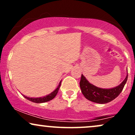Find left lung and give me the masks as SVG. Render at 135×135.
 Segmentation results:
<instances>
[{"label":"left lung","mask_w":135,"mask_h":135,"mask_svg":"<svg viewBox=\"0 0 135 135\" xmlns=\"http://www.w3.org/2000/svg\"><path fill=\"white\" fill-rule=\"evenodd\" d=\"M128 80V75L120 85L111 89H102L91 84L82 74L80 87L86 99L97 103H107L112 101L120 94Z\"/></svg>","instance_id":"8db88e82"}]
</instances>
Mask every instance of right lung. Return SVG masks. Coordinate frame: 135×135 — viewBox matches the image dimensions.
<instances>
[{
  "mask_svg": "<svg viewBox=\"0 0 135 135\" xmlns=\"http://www.w3.org/2000/svg\"><path fill=\"white\" fill-rule=\"evenodd\" d=\"M61 82H60V84H59L58 88L55 89L53 92H52L51 93L48 94V95L46 96V97H39V98H29L26 97V96L23 95L25 98H27V100H28L29 101H31L32 102H34V103H44V102H47L50 101V100H52V99L55 98L56 96L57 93H58L59 89H60V86H61Z\"/></svg>",
  "mask_w": 135,
  "mask_h": 135,
  "instance_id": "1",
  "label": "right lung"
}]
</instances>
